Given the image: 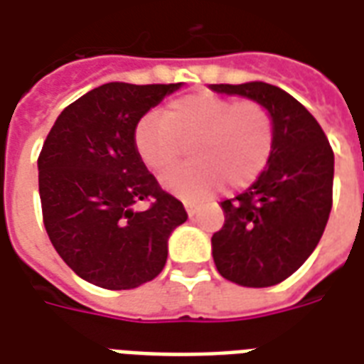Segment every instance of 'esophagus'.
<instances>
[{"instance_id": "34e87169", "label": "esophagus", "mask_w": 364, "mask_h": 364, "mask_svg": "<svg viewBox=\"0 0 364 364\" xmlns=\"http://www.w3.org/2000/svg\"><path fill=\"white\" fill-rule=\"evenodd\" d=\"M184 208H186V211H188V215H190V217H193V215H196V211H198V203H193V201H184Z\"/></svg>"}]
</instances>
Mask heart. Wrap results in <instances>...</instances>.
Listing matches in <instances>:
<instances>
[{
  "label": "heart",
  "mask_w": 364,
  "mask_h": 364,
  "mask_svg": "<svg viewBox=\"0 0 364 364\" xmlns=\"http://www.w3.org/2000/svg\"><path fill=\"white\" fill-rule=\"evenodd\" d=\"M186 144L193 164L164 174L161 184L166 192L201 200L223 184L246 188L272 159L273 118L259 102L201 91L172 100L164 116L145 114L135 127V149L151 171H168Z\"/></svg>",
  "instance_id": "b5f03b06"
}]
</instances>
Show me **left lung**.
<instances>
[{"label": "left lung", "instance_id": "1", "mask_svg": "<svg viewBox=\"0 0 364 364\" xmlns=\"http://www.w3.org/2000/svg\"><path fill=\"white\" fill-rule=\"evenodd\" d=\"M259 102L272 114L275 145L256 182L221 201L225 225L211 237L217 272L242 287H272L309 259L331 211L333 151L316 118L279 87L262 81L209 85Z\"/></svg>", "mask_w": 364, "mask_h": 364}]
</instances>
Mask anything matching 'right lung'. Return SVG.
I'll return each instance as SVG.
<instances>
[{
	"instance_id": "add662e5",
	"label": "right lung",
	"mask_w": 364,
	"mask_h": 364,
	"mask_svg": "<svg viewBox=\"0 0 364 364\" xmlns=\"http://www.w3.org/2000/svg\"><path fill=\"white\" fill-rule=\"evenodd\" d=\"M171 85H100L63 110L38 156L44 227L55 252L81 279L110 291L155 279L168 237L188 219L161 190L135 149V127ZM151 208L137 212V200Z\"/></svg>"
}]
</instances>
